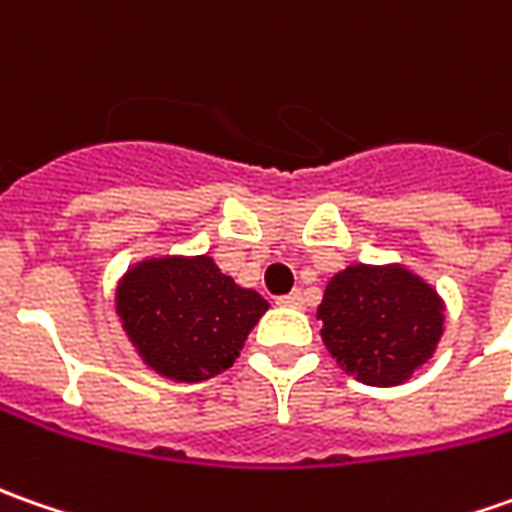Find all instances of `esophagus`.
<instances>
[{
    "instance_id": "esophagus-1",
    "label": "esophagus",
    "mask_w": 512,
    "mask_h": 512,
    "mask_svg": "<svg viewBox=\"0 0 512 512\" xmlns=\"http://www.w3.org/2000/svg\"><path fill=\"white\" fill-rule=\"evenodd\" d=\"M303 291H291V294H283V297H277V306H289V309H303Z\"/></svg>"
}]
</instances>
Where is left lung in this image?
I'll list each match as a JSON object with an SVG mask.
<instances>
[{"label":"left lung","mask_w":512,"mask_h":512,"mask_svg":"<svg viewBox=\"0 0 512 512\" xmlns=\"http://www.w3.org/2000/svg\"><path fill=\"white\" fill-rule=\"evenodd\" d=\"M320 337L345 374L391 388L414 377L445 334V300L402 263H351L328 280Z\"/></svg>","instance_id":"left-lung-1"}]
</instances>
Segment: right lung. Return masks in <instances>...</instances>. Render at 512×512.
I'll list each match as a JSON object with an SVG mask.
<instances>
[{"mask_svg":"<svg viewBox=\"0 0 512 512\" xmlns=\"http://www.w3.org/2000/svg\"><path fill=\"white\" fill-rule=\"evenodd\" d=\"M269 311L209 255L144 257L121 274L115 314L138 360L172 382H203L232 368Z\"/></svg>","mask_w":512,"mask_h":512,"instance_id":"1","label":"right lung"}]
</instances>
